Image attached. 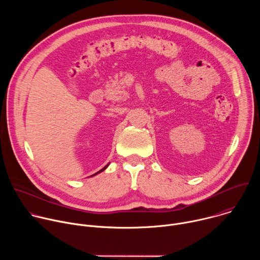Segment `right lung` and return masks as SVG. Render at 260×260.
<instances>
[{"mask_svg":"<svg viewBox=\"0 0 260 260\" xmlns=\"http://www.w3.org/2000/svg\"><path fill=\"white\" fill-rule=\"evenodd\" d=\"M109 165H110V162H109V164H108V165H107V166H105V167H104V168H103V169H102V170H100V171H99V172H96V173H95V174H93V175H91V176H90V177H93V176H95V175H98V174H100V173H102V172H104V171H105V170H106V169H107V168H108V167H109Z\"/></svg>","mask_w":260,"mask_h":260,"instance_id":"obj_1","label":"right lung"}]
</instances>
